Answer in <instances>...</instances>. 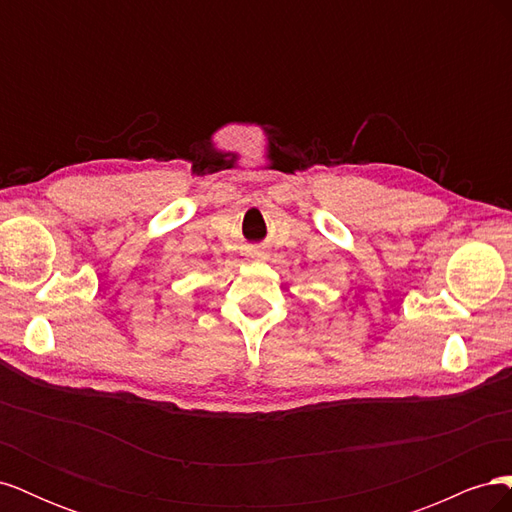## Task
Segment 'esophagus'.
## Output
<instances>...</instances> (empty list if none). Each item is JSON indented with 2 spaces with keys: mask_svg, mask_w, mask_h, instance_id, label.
<instances>
[{
  "mask_svg": "<svg viewBox=\"0 0 512 512\" xmlns=\"http://www.w3.org/2000/svg\"><path fill=\"white\" fill-rule=\"evenodd\" d=\"M262 256H265V254H258V258H262Z\"/></svg>",
  "mask_w": 512,
  "mask_h": 512,
  "instance_id": "obj_1",
  "label": "esophagus"
}]
</instances>
